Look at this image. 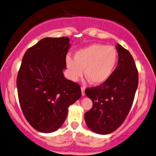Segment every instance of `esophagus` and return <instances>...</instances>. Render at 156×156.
Returning a JSON list of instances; mask_svg holds the SVG:
<instances>
[{
  "instance_id": "obj_1",
  "label": "esophagus",
  "mask_w": 156,
  "mask_h": 156,
  "mask_svg": "<svg viewBox=\"0 0 156 156\" xmlns=\"http://www.w3.org/2000/svg\"><path fill=\"white\" fill-rule=\"evenodd\" d=\"M85 89H86V86H81V93H82V95H83V96L85 95Z\"/></svg>"
}]
</instances>
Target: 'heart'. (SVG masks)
I'll return each instance as SVG.
<instances>
[{"mask_svg": "<svg viewBox=\"0 0 156 156\" xmlns=\"http://www.w3.org/2000/svg\"><path fill=\"white\" fill-rule=\"evenodd\" d=\"M118 54L115 47L92 44L78 50L74 59L67 56L66 65L70 78L77 80L83 74L92 84H101L111 76L115 68Z\"/></svg>", "mask_w": 156, "mask_h": 156, "instance_id": "1", "label": "heart"}]
</instances>
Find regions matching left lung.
Instances as JSON below:
<instances>
[{
  "mask_svg": "<svg viewBox=\"0 0 156 156\" xmlns=\"http://www.w3.org/2000/svg\"><path fill=\"white\" fill-rule=\"evenodd\" d=\"M118 66L105 82L87 88L85 94L93 106L84 115L88 127L99 134H110L121 126L128 115L138 86V70L132 54L121 45Z\"/></svg>",
  "mask_w": 156,
  "mask_h": 156,
  "instance_id": "8db88e82",
  "label": "left lung"
}]
</instances>
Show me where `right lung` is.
Instances as JSON below:
<instances>
[{"instance_id":"1","label":"right lung","mask_w":156,"mask_h":156,"mask_svg":"<svg viewBox=\"0 0 156 156\" xmlns=\"http://www.w3.org/2000/svg\"><path fill=\"white\" fill-rule=\"evenodd\" d=\"M67 37H45L26 51L16 78L18 97L28 123L43 133L57 130L68 107L81 96L78 83L63 76Z\"/></svg>"}]
</instances>
